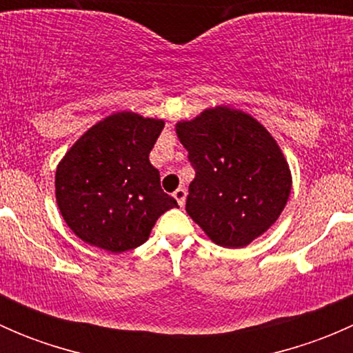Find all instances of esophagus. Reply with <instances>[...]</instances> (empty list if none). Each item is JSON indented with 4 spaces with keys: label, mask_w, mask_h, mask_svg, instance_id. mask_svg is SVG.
<instances>
[{
    "label": "esophagus",
    "mask_w": 353,
    "mask_h": 353,
    "mask_svg": "<svg viewBox=\"0 0 353 353\" xmlns=\"http://www.w3.org/2000/svg\"><path fill=\"white\" fill-rule=\"evenodd\" d=\"M174 198L179 203V206H184V203H186V190H183V188L176 190L174 191Z\"/></svg>",
    "instance_id": "34e87169"
}]
</instances>
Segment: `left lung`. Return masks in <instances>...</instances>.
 Wrapping results in <instances>:
<instances>
[{"mask_svg": "<svg viewBox=\"0 0 353 353\" xmlns=\"http://www.w3.org/2000/svg\"><path fill=\"white\" fill-rule=\"evenodd\" d=\"M176 133L194 167L186 212L215 244L244 248L279 220L292 190L275 138L243 110L216 105Z\"/></svg>", "mask_w": 353, "mask_h": 353, "instance_id": "left-lung-1", "label": "left lung"}]
</instances>
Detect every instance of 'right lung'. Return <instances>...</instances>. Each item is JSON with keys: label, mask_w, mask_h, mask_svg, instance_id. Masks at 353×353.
I'll use <instances>...</instances> for the list:
<instances>
[{"label": "right lung", "mask_w": 353, "mask_h": 353, "mask_svg": "<svg viewBox=\"0 0 353 353\" xmlns=\"http://www.w3.org/2000/svg\"><path fill=\"white\" fill-rule=\"evenodd\" d=\"M163 121L116 112L85 131L56 169V201L71 230L90 245L124 252L148 239L177 201L148 160Z\"/></svg>", "instance_id": "add662e5"}]
</instances>
